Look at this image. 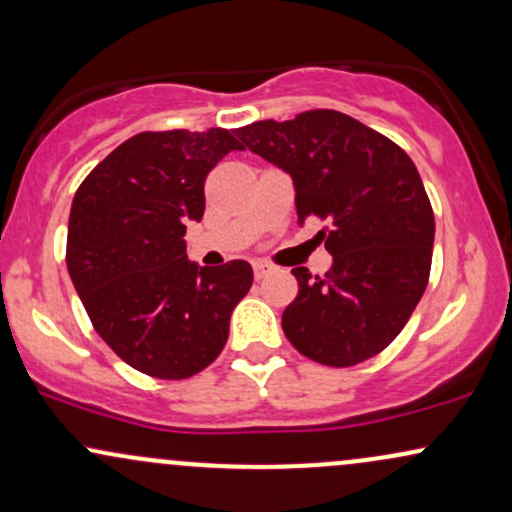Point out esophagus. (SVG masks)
I'll return each mask as SVG.
<instances>
[{"instance_id": "34e87169", "label": "esophagus", "mask_w": 512, "mask_h": 512, "mask_svg": "<svg viewBox=\"0 0 512 512\" xmlns=\"http://www.w3.org/2000/svg\"><path fill=\"white\" fill-rule=\"evenodd\" d=\"M252 272H255V279H262V276H267L272 272V264L264 262V260H255L252 262Z\"/></svg>"}]
</instances>
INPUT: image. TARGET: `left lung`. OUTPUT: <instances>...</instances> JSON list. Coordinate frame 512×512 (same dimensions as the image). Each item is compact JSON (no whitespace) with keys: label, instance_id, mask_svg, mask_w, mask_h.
<instances>
[{"label":"left lung","instance_id":"1","mask_svg":"<svg viewBox=\"0 0 512 512\" xmlns=\"http://www.w3.org/2000/svg\"><path fill=\"white\" fill-rule=\"evenodd\" d=\"M243 149L284 168L298 221H325V276L293 269L298 296L281 315L289 342L310 361L349 368L378 356L404 330L431 274V199L402 146L337 110L238 129Z\"/></svg>","mask_w":512,"mask_h":512}]
</instances>
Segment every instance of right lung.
<instances>
[{"mask_svg": "<svg viewBox=\"0 0 512 512\" xmlns=\"http://www.w3.org/2000/svg\"><path fill=\"white\" fill-rule=\"evenodd\" d=\"M233 132H142L81 182L67 231V269L93 330L122 361L161 380H185L216 361L252 267L187 260V223L204 216V180Z\"/></svg>", "mask_w": 512, "mask_h": 512, "instance_id": "right-lung-1", "label": "right lung"}]
</instances>
